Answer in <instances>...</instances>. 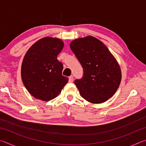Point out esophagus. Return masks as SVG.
<instances>
[{"mask_svg":"<svg viewBox=\"0 0 146 146\" xmlns=\"http://www.w3.org/2000/svg\"><path fill=\"white\" fill-rule=\"evenodd\" d=\"M73 76H69V82H73Z\"/></svg>","mask_w":146,"mask_h":146,"instance_id":"34e87169","label":"esophagus"}]
</instances>
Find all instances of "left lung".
<instances>
[{"label":"left lung","instance_id":"1","mask_svg":"<svg viewBox=\"0 0 146 146\" xmlns=\"http://www.w3.org/2000/svg\"><path fill=\"white\" fill-rule=\"evenodd\" d=\"M70 48L82 65L84 73L75 84L80 96L100 104L114 95L122 78L120 68L108 48L92 36L73 40Z\"/></svg>","mask_w":146,"mask_h":146}]
</instances>
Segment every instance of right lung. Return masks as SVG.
Wrapping results in <instances>:
<instances>
[{
    "label": "right lung",
    "instance_id": "right-lung-1",
    "mask_svg": "<svg viewBox=\"0 0 146 146\" xmlns=\"http://www.w3.org/2000/svg\"><path fill=\"white\" fill-rule=\"evenodd\" d=\"M63 47L60 39L44 37L26 53L21 67L22 80L35 98L43 101L52 100L68 83V78L62 75V64L57 60Z\"/></svg>",
    "mask_w": 146,
    "mask_h": 146
}]
</instances>
